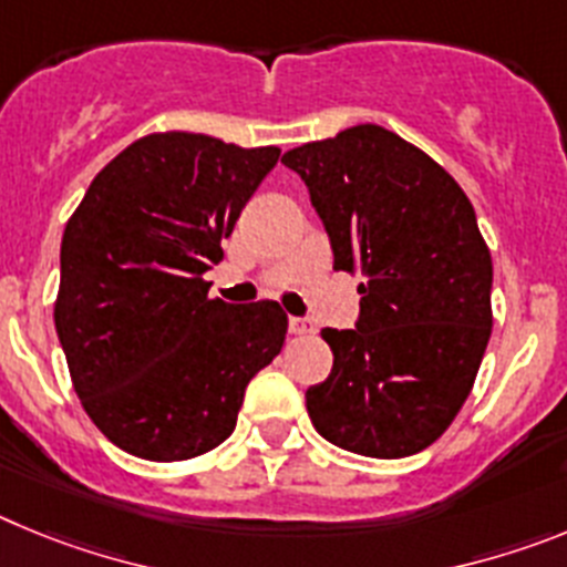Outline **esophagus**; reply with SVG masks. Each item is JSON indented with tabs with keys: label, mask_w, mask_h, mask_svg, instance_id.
I'll return each mask as SVG.
<instances>
[{
	"label": "esophagus",
	"mask_w": 567,
	"mask_h": 567,
	"mask_svg": "<svg viewBox=\"0 0 567 567\" xmlns=\"http://www.w3.org/2000/svg\"><path fill=\"white\" fill-rule=\"evenodd\" d=\"M289 332L292 334H315V323L307 318H289Z\"/></svg>",
	"instance_id": "1"
}]
</instances>
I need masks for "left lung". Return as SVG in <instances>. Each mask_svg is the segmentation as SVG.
Listing matches in <instances>:
<instances>
[{
    "label": "left lung",
    "instance_id": "1",
    "mask_svg": "<svg viewBox=\"0 0 567 567\" xmlns=\"http://www.w3.org/2000/svg\"><path fill=\"white\" fill-rule=\"evenodd\" d=\"M280 162L334 252L360 272L354 329H323L332 374L307 389L320 437L363 457L417 454L452 425L491 338V252L468 195L392 130L358 124Z\"/></svg>",
    "mask_w": 567,
    "mask_h": 567
}]
</instances>
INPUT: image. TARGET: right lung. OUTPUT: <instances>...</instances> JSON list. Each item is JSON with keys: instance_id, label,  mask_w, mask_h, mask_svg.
Wrapping results in <instances>:
<instances>
[{"instance_id": "right-lung-1", "label": "right lung", "mask_w": 567, "mask_h": 567, "mask_svg": "<svg viewBox=\"0 0 567 567\" xmlns=\"http://www.w3.org/2000/svg\"><path fill=\"white\" fill-rule=\"evenodd\" d=\"M278 155L204 133L144 135L70 215L53 320L84 412L122 452L175 463L221 445L247 383L280 352L275 300L235 307L204 280Z\"/></svg>"}]
</instances>
